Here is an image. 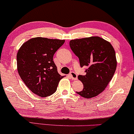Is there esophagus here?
<instances>
[{
  "mask_svg": "<svg viewBox=\"0 0 134 134\" xmlns=\"http://www.w3.org/2000/svg\"><path fill=\"white\" fill-rule=\"evenodd\" d=\"M69 75H70V77H71L72 79H73V80L77 79V75L74 72H71Z\"/></svg>",
  "mask_w": 134,
  "mask_h": 134,
  "instance_id": "1",
  "label": "esophagus"
}]
</instances>
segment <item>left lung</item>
Instances as JSON below:
<instances>
[{
  "mask_svg": "<svg viewBox=\"0 0 134 134\" xmlns=\"http://www.w3.org/2000/svg\"><path fill=\"white\" fill-rule=\"evenodd\" d=\"M69 44L79 58L81 67H88L85 76H78L84 87L77 93L85 98L98 96L105 90L116 70L114 48L110 42L99 36L72 40Z\"/></svg>",
  "mask_w": 134,
  "mask_h": 134,
  "instance_id": "8db88e82",
  "label": "left lung"
}]
</instances>
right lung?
I'll return each mask as SVG.
<instances>
[{"label":"right lung","mask_w":134,"mask_h":134,"mask_svg":"<svg viewBox=\"0 0 134 134\" xmlns=\"http://www.w3.org/2000/svg\"><path fill=\"white\" fill-rule=\"evenodd\" d=\"M64 40L36 37L23 44L17 53V67L21 79L35 94L46 97L56 91L64 76L58 73L53 55Z\"/></svg>","instance_id":"obj_1"}]
</instances>
